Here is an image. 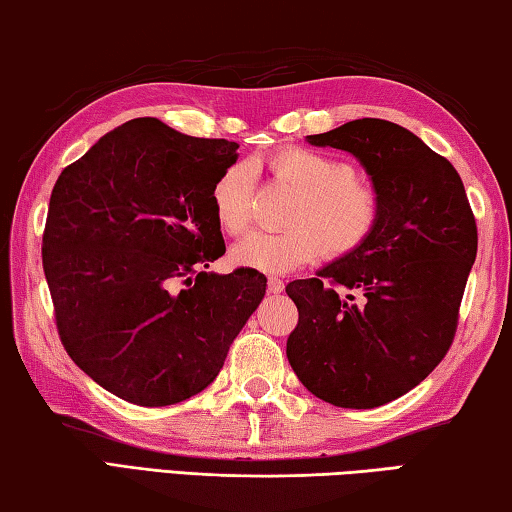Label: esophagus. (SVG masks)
Returning a JSON list of instances; mask_svg holds the SVG:
<instances>
[{"label":"esophagus","instance_id":"1","mask_svg":"<svg viewBox=\"0 0 512 512\" xmlns=\"http://www.w3.org/2000/svg\"><path fill=\"white\" fill-rule=\"evenodd\" d=\"M266 284H268V293H275V296L284 291V282L277 280V277H268Z\"/></svg>","mask_w":512,"mask_h":512}]
</instances>
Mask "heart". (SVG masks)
<instances>
[{"label":"heart","mask_w":512,"mask_h":512,"mask_svg":"<svg viewBox=\"0 0 512 512\" xmlns=\"http://www.w3.org/2000/svg\"><path fill=\"white\" fill-rule=\"evenodd\" d=\"M277 178L287 180L298 198L287 214V230H255L232 248L239 266L262 273H289L316 262L352 255L375 232L381 203L377 189L354 176L334 155L305 146H287L268 158ZM253 173L248 164H230L212 185V210L228 235H241L250 223Z\"/></svg>","instance_id":"heart-1"}]
</instances>
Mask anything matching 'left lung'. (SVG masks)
I'll return each mask as SVG.
<instances>
[{
    "label": "left lung",
    "instance_id": "1",
    "mask_svg": "<svg viewBox=\"0 0 512 512\" xmlns=\"http://www.w3.org/2000/svg\"><path fill=\"white\" fill-rule=\"evenodd\" d=\"M352 153L377 189V228L352 255L287 284L298 325L287 357L302 386L343 409L409 393L454 341L476 221L452 162L386 119L309 135Z\"/></svg>",
    "mask_w": 512,
    "mask_h": 512
}]
</instances>
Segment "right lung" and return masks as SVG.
Segmentation results:
<instances>
[{"label": "right lung", "instance_id": "1", "mask_svg": "<svg viewBox=\"0 0 512 512\" xmlns=\"http://www.w3.org/2000/svg\"><path fill=\"white\" fill-rule=\"evenodd\" d=\"M237 149L140 117L56 180L42 268L60 341L121 400L169 406L201 393L264 298L255 268L205 271L225 253L212 185Z\"/></svg>", "mask_w": 512, "mask_h": 512}]
</instances>
